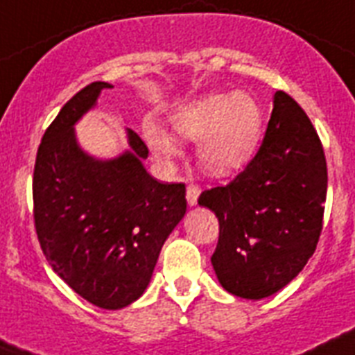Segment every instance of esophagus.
I'll return each mask as SVG.
<instances>
[{
	"instance_id": "1",
	"label": "esophagus",
	"mask_w": 355,
	"mask_h": 355,
	"mask_svg": "<svg viewBox=\"0 0 355 355\" xmlns=\"http://www.w3.org/2000/svg\"><path fill=\"white\" fill-rule=\"evenodd\" d=\"M198 195H200V187H198V184H195V182L187 184V189H186L187 204L195 205L196 200H198Z\"/></svg>"
}]
</instances>
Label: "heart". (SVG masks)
Returning a JSON list of instances; mask_svg holds the SVG:
<instances>
[{"mask_svg":"<svg viewBox=\"0 0 355 355\" xmlns=\"http://www.w3.org/2000/svg\"><path fill=\"white\" fill-rule=\"evenodd\" d=\"M175 126L182 135L202 141L200 162L205 171L227 177L252 159L261 135V113L245 94L211 95L180 110ZM146 137L164 160L178 155L177 142L162 128L148 126Z\"/></svg>","mask_w":355,"mask_h":355,"instance_id":"b5f03b06","label":"heart"}]
</instances>
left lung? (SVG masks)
Instances as JSON below:
<instances>
[{"mask_svg":"<svg viewBox=\"0 0 355 355\" xmlns=\"http://www.w3.org/2000/svg\"><path fill=\"white\" fill-rule=\"evenodd\" d=\"M327 180L323 144L311 119L291 95L276 92L251 162L229 184L198 196L218 218L211 263L227 293L261 300L302 272L323 229Z\"/></svg>","mask_w":355,"mask_h":355,"instance_id":"1","label":"left lung"}]
</instances>
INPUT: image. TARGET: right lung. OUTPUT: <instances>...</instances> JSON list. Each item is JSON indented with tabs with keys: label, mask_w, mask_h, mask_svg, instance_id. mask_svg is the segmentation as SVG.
I'll list each match as a JSON object with an SVG mask.
<instances>
[{
	"label": "right lung",
	"mask_w": 355,
	"mask_h": 355,
	"mask_svg": "<svg viewBox=\"0 0 355 355\" xmlns=\"http://www.w3.org/2000/svg\"><path fill=\"white\" fill-rule=\"evenodd\" d=\"M77 92L46 128L35 157L32 198L41 251L92 305L117 311L142 296L166 238L186 213V184H162L141 160L148 146L128 130L132 151L95 160L81 151L73 122L101 90Z\"/></svg>",
	"instance_id": "obj_1"
}]
</instances>
